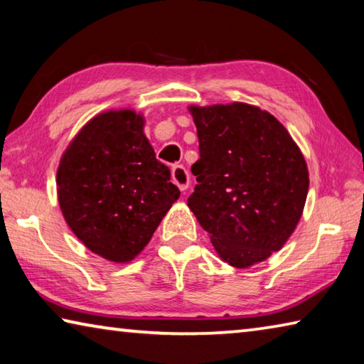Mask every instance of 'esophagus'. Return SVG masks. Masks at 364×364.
I'll list each match as a JSON object with an SVG mask.
<instances>
[{"label":"esophagus","instance_id":"obj_1","mask_svg":"<svg viewBox=\"0 0 364 364\" xmlns=\"http://www.w3.org/2000/svg\"><path fill=\"white\" fill-rule=\"evenodd\" d=\"M171 180L181 191H186L189 186V171L183 165H175L171 168Z\"/></svg>","mask_w":364,"mask_h":364}]
</instances>
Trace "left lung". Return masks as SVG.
Returning <instances> with one entry per match:
<instances>
[{
	"instance_id": "1",
	"label": "left lung",
	"mask_w": 364,
	"mask_h": 364,
	"mask_svg": "<svg viewBox=\"0 0 364 364\" xmlns=\"http://www.w3.org/2000/svg\"><path fill=\"white\" fill-rule=\"evenodd\" d=\"M199 160L188 205L217 254L247 268L278 252L304 212L308 168L281 123L255 106L189 107Z\"/></svg>"
}]
</instances>
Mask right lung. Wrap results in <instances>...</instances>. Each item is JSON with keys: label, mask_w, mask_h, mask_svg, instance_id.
I'll return each instance as SVG.
<instances>
[{"label": "right lung", "mask_w": 364, "mask_h": 364, "mask_svg": "<svg viewBox=\"0 0 364 364\" xmlns=\"http://www.w3.org/2000/svg\"><path fill=\"white\" fill-rule=\"evenodd\" d=\"M134 110L96 115L67 147L58 168L64 218L91 252L133 260L180 197L170 168L156 159Z\"/></svg>", "instance_id": "right-lung-1"}]
</instances>
